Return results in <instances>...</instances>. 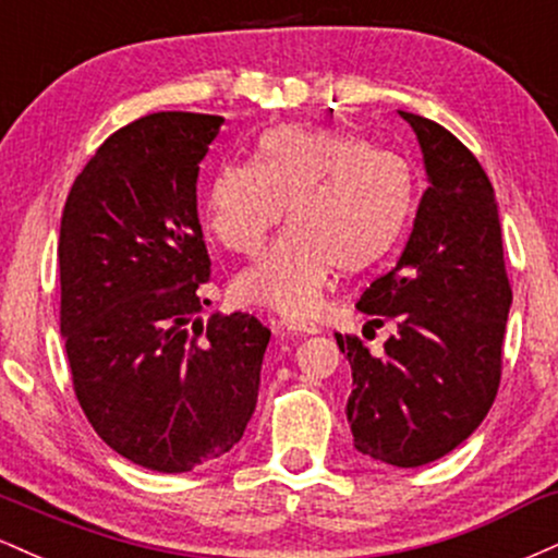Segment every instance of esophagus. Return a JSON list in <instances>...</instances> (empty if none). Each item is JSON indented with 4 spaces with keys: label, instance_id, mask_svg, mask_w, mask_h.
Returning <instances> with one entry per match:
<instances>
[{
    "label": "esophagus",
    "instance_id": "obj_1",
    "mask_svg": "<svg viewBox=\"0 0 558 558\" xmlns=\"http://www.w3.org/2000/svg\"><path fill=\"white\" fill-rule=\"evenodd\" d=\"M280 325H283V330L299 332V336H315V332H319L315 323H304V319H283Z\"/></svg>",
    "mask_w": 558,
    "mask_h": 558
}]
</instances>
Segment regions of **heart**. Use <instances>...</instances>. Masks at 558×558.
Returning a JSON list of instances; mask_svg holds the SVG:
<instances>
[{
    "mask_svg": "<svg viewBox=\"0 0 558 558\" xmlns=\"http://www.w3.org/2000/svg\"><path fill=\"white\" fill-rule=\"evenodd\" d=\"M257 162H226L209 183V226L235 254H254L293 226L235 280L243 299L310 315L336 267L367 270L399 241L414 204L409 162L328 128L278 125Z\"/></svg>",
    "mask_w": 558,
    "mask_h": 558,
    "instance_id": "1",
    "label": "heart"
}]
</instances>
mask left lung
I'll use <instances>...</instances> for the list:
<instances>
[{
  "label": "left lung",
  "mask_w": 558,
  "mask_h": 558,
  "mask_svg": "<svg viewBox=\"0 0 558 558\" xmlns=\"http://www.w3.org/2000/svg\"><path fill=\"white\" fill-rule=\"evenodd\" d=\"M417 133L430 185L401 259L369 283L356 310L399 332L383 354L341 336L351 364L345 417L356 451L393 466L446 457L475 433L498 393L511 283L493 185L477 157L420 114Z\"/></svg>",
  "instance_id": "8db88e82"
}]
</instances>
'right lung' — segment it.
Instances as JSON below:
<instances>
[{
  "mask_svg": "<svg viewBox=\"0 0 558 558\" xmlns=\"http://www.w3.org/2000/svg\"><path fill=\"white\" fill-rule=\"evenodd\" d=\"M220 125L155 112L114 131L75 178L57 243L75 399L112 451L170 475L239 444L270 343L246 312L196 319L213 272L196 178Z\"/></svg>",
  "mask_w": 558,
  "mask_h": 558,
  "instance_id": "add662e5",
  "label": "right lung"
}]
</instances>
